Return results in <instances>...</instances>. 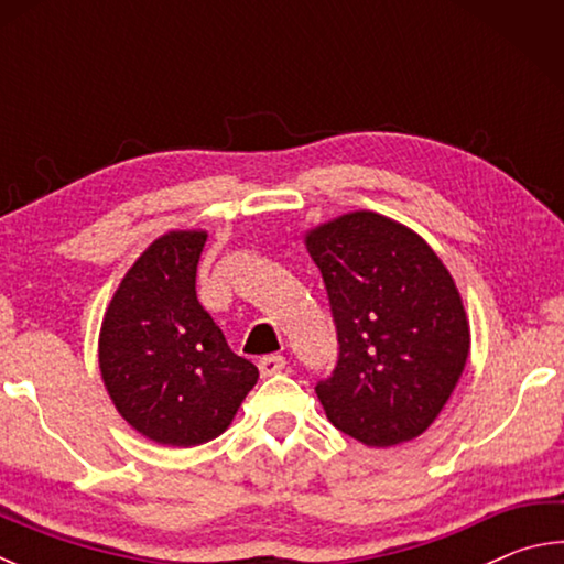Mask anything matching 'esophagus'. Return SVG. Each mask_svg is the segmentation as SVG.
<instances>
[{
	"instance_id": "obj_1",
	"label": "esophagus",
	"mask_w": 564,
	"mask_h": 564,
	"mask_svg": "<svg viewBox=\"0 0 564 564\" xmlns=\"http://www.w3.org/2000/svg\"><path fill=\"white\" fill-rule=\"evenodd\" d=\"M283 368H285V358L283 356H265V358L259 360V370H261L263 378L281 373Z\"/></svg>"
}]
</instances>
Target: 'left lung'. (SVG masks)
I'll use <instances>...</instances> for the list:
<instances>
[{
    "mask_svg": "<svg viewBox=\"0 0 564 564\" xmlns=\"http://www.w3.org/2000/svg\"><path fill=\"white\" fill-rule=\"evenodd\" d=\"M326 285L338 360L316 383L333 425L388 447L413 441L460 378L470 328L451 273L423 238L373 212L305 236Z\"/></svg>",
    "mask_w": 564,
    "mask_h": 564,
    "instance_id": "left-lung-1",
    "label": "left lung"
}]
</instances>
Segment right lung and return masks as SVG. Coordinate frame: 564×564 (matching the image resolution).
I'll list each match as a JSON object with an SVG mask.
<instances>
[{"mask_svg": "<svg viewBox=\"0 0 564 564\" xmlns=\"http://www.w3.org/2000/svg\"><path fill=\"white\" fill-rule=\"evenodd\" d=\"M204 231L156 238L123 275L101 323L99 368L113 405L159 445L214 441L259 380L196 299Z\"/></svg>", "mask_w": 564, "mask_h": 564, "instance_id": "right-lung-1", "label": "right lung"}]
</instances>
